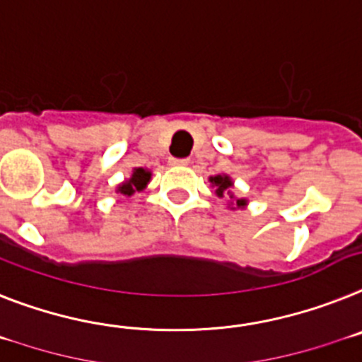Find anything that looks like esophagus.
Wrapping results in <instances>:
<instances>
[{"instance_id": "esophagus-1", "label": "esophagus", "mask_w": 362, "mask_h": 362, "mask_svg": "<svg viewBox=\"0 0 362 362\" xmlns=\"http://www.w3.org/2000/svg\"><path fill=\"white\" fill-rule=\"evenodd\" d=\"M189 163V160L187 158H169V165L173 167H184Z\"/></svg>"}]
</instances>
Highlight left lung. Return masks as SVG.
I'll list each match as a JSON object with an SVG mask.
<instances>
[{
  "instance_id": "obj_1",
  "label": "left lung",
  "mask_w": 362,
  "mask_h": 362,
  "mask_svg": "<svg viewBox=\"0 0 362 362\" xmlns=\"http://www.w3.org/2000/svg\"><path fill=\"white\" fill-rule=\"evenodd\" d=\"M209 182H211V186L215 187V193H217V197H224V193H226V195H230V199H233L232 191H230L233 186V182L230 176L228 175L211 176V178H209ZM245 206H247V200L235 199V208H245Z\"/></svg>"
}]
</instances>
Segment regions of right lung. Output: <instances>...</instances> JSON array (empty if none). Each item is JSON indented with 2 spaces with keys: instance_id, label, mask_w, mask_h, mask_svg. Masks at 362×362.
Here are the masks:
<instances>
[{
  "instance_id": "1",
  "label": "right lung",
  "mask_w": 362,
  "mask_h": 362,
  "mask_svg": "<svg viewBox=\"0 0 362 362\" xmlns=\"http://www.w3.org/2000/svg\"><path fill=\"white\" fill-rule=\"evenodd\" d=\"M148 180H151V171H147L144 167H138V169H134V173H132V176H130L129 180H124L123 184L117 187V191H119L121 195H134L136 191L145 189Z\"/></svg>"
}]
</instances>
